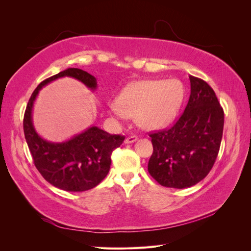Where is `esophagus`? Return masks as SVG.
<instances>
[{"label":"esophagus","mask_w":251,"mask_h":251,"mask_svg":"<svg viewBox=\"0 0 251 251\" xmlns=\"http://www.w3.org/2000/svg\"><path fill=\"white\" fill-rule=\"evenodd\" d=\"M138 139V137L137 136H130V137H127L126 140H125V142L126 143V144H128V143H133V142H135L136 140Z\"/></svg>","instance_id":"esophagus-1"}]
</instances>
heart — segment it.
Segmentation results:
<instances>
[{
    "instance_id": "heart-1",
    "label": "heart",
    "mask_w": 251,
    "mask_h": 251,
    "mask_svg": "<svg viewBox=\"0 0 251 251\" xmlns=\"http://www.w3.org/2000/svg\"><path fill=\"white\" fill-rule=\"evenodd\" d=\"M184 98V89L177 79L141 80L127 86L111 102L109 111L119 119L137 116L138 124L148 130L170 125L177 116Z\"/></svg>"
}]
</instances>
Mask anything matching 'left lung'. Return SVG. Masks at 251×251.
Instances as JSON below:
<instances>
[{
	"label": "left lung",
	"mask_w": 251,
	"mask_h": 251,
	"mask_svg": "<svg viewBox=\"0 0 251 251\" xmlns=\"http://www.w3.org/2000/svg\"><path fill=\"white\" fill-rule=\"evenodd\" d=\"M191 95L178 121L169 130L151 133L148 171L165 187L186 188L207 176L221 144L224 112L206 81L189 76Z\"/></svg>",
	"instance_id": "1"
}]
</instances>
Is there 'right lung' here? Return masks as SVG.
Masks as SVG:
<instances>
[{
    "mask_svg": "<svg viewBox=\"0 0 251 251\" xmlns=\"http://www.w3.org/2000/svg\"><path fill=\"white\" fill-rule=\"evenodd\" d=\"M81 81L96 90L93 75L77 68H68L42 81L28 101L24 115V134L35 168L50 184L67 192H85L98 185L110 171L112 151L119 148L125 136L111 135L97 126L63 142H51L36 133L32 123V109L40 90L49 82L62 77Z\"/></svg>",
    "mask_w": 251,
    "mask_h": 251,
    "instance_id": "obj_1",
    "label": "right lung"
}]
</instances>
